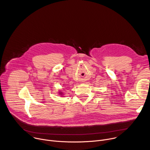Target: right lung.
Wrapping results in <instances>:
<instances>
[{"label": "right lung", "instance_id": "add662e5", "mask_svg": "<svg viewBox=\"0 0 150 150\" xmlns=\"http://www.w3.org/2000/svg\"><path fill=\"white\" fill-rule=\"evenodd\" d=\"M59 94L60 96H62L64 95V94H63L62 91H59Z\"/></svg>", "mask_w": 150, "mask_h": 150}]
</instances>
